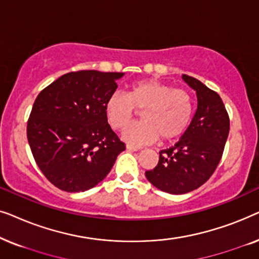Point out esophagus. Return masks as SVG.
<instances>
[{
	"mask_svg": "<svg viewBox=\"0 0 259 259\" xmlns=\"http://www.w3.org/2000/svg\"><path fill=\"white\" fill-rule=\"evenodd\" d=\"M126 148L128 151H139L140 150V147H138V146H134V145H131V144H127L126 145Z\"/></svg>",
	"mask_w": 259,
	"mask_h": 259,
	"instance_id": "obj_1",
	"label": "esophagus"
}]
</instances>
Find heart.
<instances>
[{
    "label": "heart",
    "instance_id": "heart-1",
    "mask_svg": "<svg viewBox=\"0 0 259 259\" xmlns=\"http://www.w3.org/2000/svg\"><path fill=\"white\" fill-rule=\"evenodd\" d=\"M137 109L144 120L127 127L123 139L141 145L161 140L169 141L182 136L193 116V99L183 88H173L154 79L131 84L127 94L113 93L105 104L107 121L114 130H123Z\"/></svg>",
    "mask_w": 259,
    "mask_h": 259
}]
</instances>
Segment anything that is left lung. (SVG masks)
Returning <instances> with one entry per match:
<instances>
[{
    "label": "left lung",
    "instance_id": "1",
    "mask_svg": "<svg viewBox=\"0 0 259 259\" xmlns=\"http://www.w3.org/2000/svg\"><path fill=\"white\" fill-rule=\"evenodd\" d=\"M183 80L197 94L192 121L175 146L159 152L158 165L145 172L152 185L171 194L191 192L210 179L230 131L229 114L218 93L186 74Z\"/></svg>",
    "mask_w": 259,
    "mask_h": 259
}]
</instances>
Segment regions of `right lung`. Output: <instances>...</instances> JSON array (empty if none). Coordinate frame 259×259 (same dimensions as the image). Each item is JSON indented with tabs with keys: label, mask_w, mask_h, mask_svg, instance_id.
<instances>
[{
	"label": "right lung",
	"mask_w": 259,
	"mask_h": 259,
	"mask_svg": "<svg viewBox=\"0 0 259 259\" xmlns=\"http://www.w3.org/2000/svg\"><path fill=\"white\" fill-rule=\"evenodd\" d=\"M123 73L79 70L40 92L27 123L31 153L46 178L66 192L97 186L125 144L113 132L105 104Z\"/></svg>",
	"instance_id": "1"
}]
</instances>
